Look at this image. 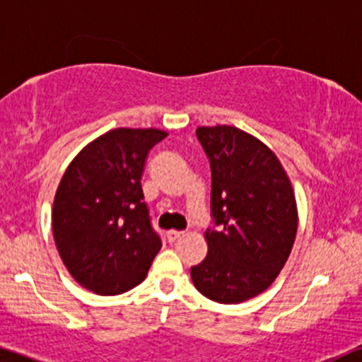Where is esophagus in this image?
<instances>
[{"mask_svg":"<svg viewBox=\"0 0 362 362\" xmlns=\"http://www.w3.org/2000/svg\"><path fill=\"white\" fill-rule=\"evenodd\" d=\"M182 235H184V233H182V232H175V230H170V232L166 233V239H168L170 244H173V242H177Z\"/></svg>","mask_w":362,"mask_h":362,"instance_id":"34e87169","label":"esophagus"}]
</instances>
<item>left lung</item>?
I'll return each mask as SVG.
<instances>
[{
  "mask_svg": "<svg viewBox=\"0 0 362 362\" xmlns=\"http://www.w3.org/2000/svg\"><path fill=\"white\" fill-rule=\"evenodd\" d=\"M211 165L208 256L190 268L194 287L220 304L263 293L280 275L296 240L299 213L284 165L263 141L232 125L197 127Z\"/></svg>",
  "mask_w": 362,
  "mask_h": 362,
  "instance_id": "1",
  "label": "left lung"
}]
</instances>
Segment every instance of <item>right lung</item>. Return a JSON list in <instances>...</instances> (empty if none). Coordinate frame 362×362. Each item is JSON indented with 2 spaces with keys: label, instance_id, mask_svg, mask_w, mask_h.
I'll use <instances>...</instances> for the list:
<instances>
[{
  "label": "right lung",
  "instance_id": "right-lung-1",
  "mask_svg": "<svg viewBox=\"0 0 362 362\" xmlns=\"http://www.w3.org/2000/svg\"><path fill=\"white\" fill-rule=\"evenodd\" d=\"M166 136L160 129L108 130L66 166L51 211L53 237L63 264L87 291H130L160 252L141 178L149 149Z\"/></svg>",
  "mask_w": 362,
  "mask_h": 362
}]
</instances>
